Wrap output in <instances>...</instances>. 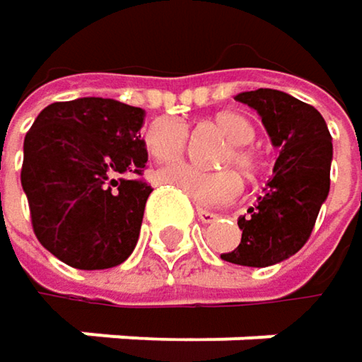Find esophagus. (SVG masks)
<instances>
[{
  "instance_id": "34e87169",
  "label": "esophagus",
  "mask_w": 362,
  "mask_h": 362,
  "mask_svg": "<svg viewBox=\"0 0 362 362\" xmlns=\"http://www.w3.org/2000/svg\"><path fill=\"white\" fill-rule=\"evenodd\" d=\"M197 216H199V220H201L203 224H211V222L218 218L214 211H207V209H197Z\"/></svg>"
}]
</instances>
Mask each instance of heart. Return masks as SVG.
I'll use <instances>...</instances> for the list:
<instances>
[{
  "label": "heart",
  "mask_w": 362,
  "mask_h": 362,
  "mask_svg": "<svg viewBox=\"0 0 362 362\" xmlns=\"http://www.w3.org/2000/svg\"><path fill=\"white\" fill-rule=\"evenodd\" d=\"M216 127L226 136L230 148H226L222 163H235L243 174H253L257 168V157L247 146L255 138L252 121L237 112H220L214 119ZM188 132L186 125L172 119L159 117L155 119L146 134L144 144L148 155L159 163H174L186 151ZM159 180L180 190L186 199H190L199 207H216L226 205L241 192V176L235 170H218V172H203L192 165H174L159 172Z\"/></svg>",
  "instance_id": "heart-1"
}]
</instances>
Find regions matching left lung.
<instances>
[{
    "instance_id": "left-lung-1",
    "label": "left lung",
    "mask_w": 362,
    "mask_h": 362,
    "mask_svg": "<svg viewBox=\"0 0 362 362\" xmlns=\"http://www.w3.org/2000/svg\"><path fill=\"white\" fill-rule=\"evenodd\" d=\"M235 98L257 110L279 157L264 194L239 218V247L220 257L264 268L291 257L308 241L329 194L333 144L323 115L285 92L259 88Z\"/></svg>"
}]
</instances>
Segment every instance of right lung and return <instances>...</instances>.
I'll use <instances>...</instances> for the list:
<instances>
[{
  "mask_svg": "<svg viewBox=\"0 0 362 362\" xmlns=\"http://www.w3.org/2000/svg\"><path fill=\"white\" fill-rule=\"evenodd\" d=\"M144 110L112 98L54 103L25 136L21 182L39 243L79 270L125 262L140 237L153 188Z\"/></svg>",
  "mask_w": 362,
  "mask_h": 362,
  "instance_id": "add662e5",
  "label": "right lung"
}]
</instances>
